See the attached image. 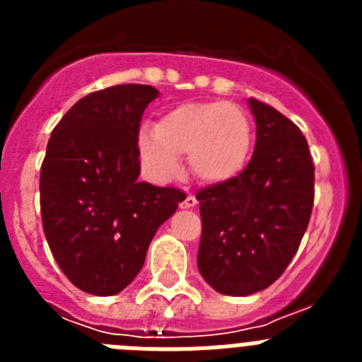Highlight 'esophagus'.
<instances>
[{
  "label": "esophagus",
  "instance_id": "34e87169",
  "mask_svg": "<svg viewBox=\"0 0 362 362\" xmlns=\"http://www.w3.org/2000/svg\"><path fill=\"white\" fill-rule=\"evenodd\" d=\"M196 204H197L196 196H192V194H188V196L185 197V199L181 201V203H179V206H181V209H194Z\"/></svg>",
  "mask_w": 362,
  "mask_h": 362
}]
</instances>
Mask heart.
Here are the masks:
<instances>
[{"label": "heart", "instance_id": "obj_1", "mask_svg": "<svg viewBox=\"0 0 362 362\" xmlns=\"http://www.w3.org/2000/svg\"><path fill=\"white\" fill-rule=\"evenodd\" d=\"M254 143L250 117L225 101L183 103L166 110L153 130L139 134V156L156 181L181 172L179 156H188L192 174L209 185L232 181L245 170Z\"/></svg>", "mask_w": 362, "mask_h": 362}]
</instances>
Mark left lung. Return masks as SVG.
I'll return each mask as SVG.
<instances>
[{
    "label": "left lung",
    "mask_w": 362,
    "mask_h": 362,
    "mask_svg": "<svg viewBox=\"0 0 362 362\" xmlns=\"http://www.w3.org/2000/svg\"><path fill=\"white\" fill-rule=\"evenodd\" d=\"M257 124L250 163L232 181L197 192V268L216 292L245 297L268 288L296 255L313 206L306 137L281 112L248 99Z\"/></svg>",
    "instance_id": "obj_1"
}]
</instances>
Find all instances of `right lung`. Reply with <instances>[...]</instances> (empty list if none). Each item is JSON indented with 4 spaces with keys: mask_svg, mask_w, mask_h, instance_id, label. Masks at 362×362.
<instances>
[{
    "mask_svg": "<svg viewBox=\"0 0 362 362\" xmlns=\"http://www.w3.org/2000/svg\"><path fill=\"white\" fill-rule=\"evenodd\" d=\"M159 92L116 85L79 99L52 130L40 179L41 221L56 263L92 296H116L177 210V188L139 181V123Z\"/></svg>",
    "mask_w": 362,
    "mask_h": 362,
    "instance_id": "add662e5",
    "label": "right lung"
}]
</instances>
